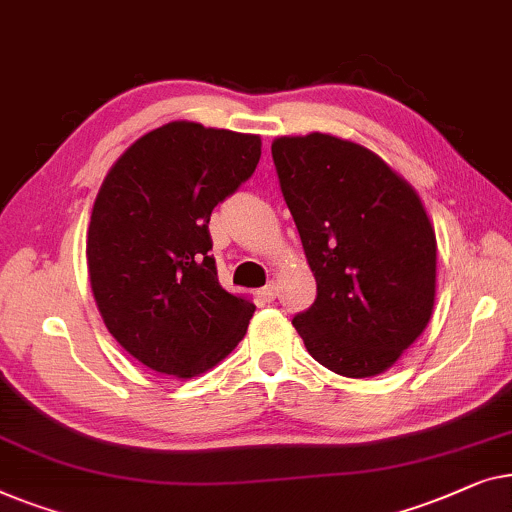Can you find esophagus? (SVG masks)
<instances>
[{"label":"esophagus","instance_id":"34e87169","mask_svg":"<svg viewBox=\"0 0 512 512\" xmlns=\"http://www.w3.org/2000/svg\"><path fill=\"white\" fill-rule=\"evenodd\" d=\"M276 294H278L276 283H269L266 287H262V290H259V297H262L264 301H273V299H276Z\"/></svg>","mask_w":512,"mask_h":512}]
</instances>
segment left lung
Masks as SVG:
<instances>
[{"instance_id":"8db88e82","label":"left lung","mask_w":512,"mask_h":512,"mask_svg":"<svg viewBox=\"0 0 512 512\" xmlns=\"http://www.w3.org/2000/svg\"><path fill=\"white\" fill-rule=\"evenodd\" d=\"M318 299L292 320L315 362L373 378L431 320L436 232L420 194L383 157L334 134L271 143Z\"/></svg>"}]
</instances>
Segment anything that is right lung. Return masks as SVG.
I'll list each match as a JSON object with an SVG mask.
<instances>
[{"label":"right lung","instance_id":"obj_1","mask_svg":"<svg viewBox=\"0 0 512 512\" xmlns=\"http://www.w3.org/2000/svg\"><path fill=\"white\" fill-rule=\"evenodd\" d=\"M259 155L257 134L174 120L136 139L99 187L85 246L92 294L148 369L201 376L246 336L255 304L218 283L208 222Z\"/></svg>","mask_w":512,"mask_h":512}]
</instances>
